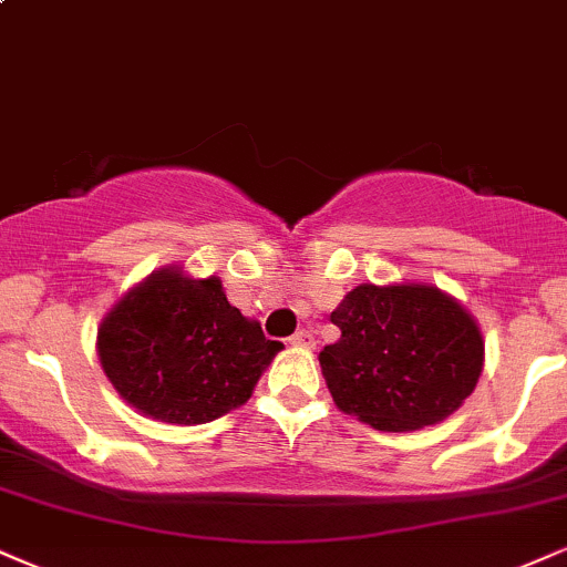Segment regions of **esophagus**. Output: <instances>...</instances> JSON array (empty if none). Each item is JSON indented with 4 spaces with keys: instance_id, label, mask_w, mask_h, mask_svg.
I'll return each mask as SVG.
<instances>
[{
    "instance_id": "34e87169",
    "label": "esophagus",
    "mask_w": 567,
    "mask_h": 567,
    "mask_svg": "<svg viewBox=\"0 0 567 567\" xmlns=\"http://www.w3.org/2000/svg\"><path fill=\"white\" fill-rule=\"evenodd\" d=\"M290 346H296V349H313V336L309 330H298L296 336H290Z\"/></svg>"
}]
</instances>
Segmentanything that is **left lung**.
<instances>
[{"label":"left lung","instance_id":"1","mask_svg":"<svg viewBox=\"0 0 567 567\" xmlns=\"http://www.w3.org/2000/svg\"><path fill=\"white\" fill-rule=\"evenodd\" d=\"M336 343L319 353L340 412L374 431L439 425L475 391L486 343L475 317L427 282H364L330 313Z\"/></svg>","mask_w":567,"mask_h":567}]
</instances>
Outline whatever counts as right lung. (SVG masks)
Returning <instances> with one entry per match:
<instances>
[{
	"instance_id": "right-lung-1",
	"label": "right lung",
	"mask_w": 567,
	"mask_h": 567,
	"mask_svg": "<svg viewBox=\"0 0 567 567\" xmlns=\"http://www.w3.org/2000/svg\"><path fill=\"white\" fill-rule=\"evenodd\" d=\"M282 351L227 301L221 279L163 266L124 292L97 327L102 372L136 412L203 425L243 406Z\"/></svg>"
}]
</instances>
